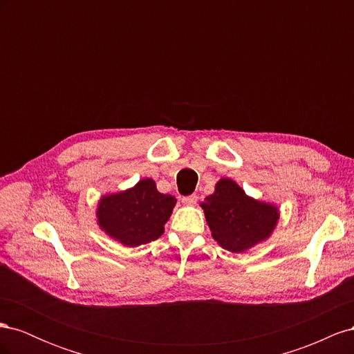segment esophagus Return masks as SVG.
<instances>
[{"instance_id": "1", "label": "esophagus", "mask_w": 354, "mask_h": 354, "mask_svg": "<svg viewBox=\"0 0 354 354\" xmlns=\"http://www.w3.org/2000/svg\"><path fill=\"white\" fill-rule=\"evenodd\" d=\"M196 201H198L196 195H189V196H185L183 199H181V202H183L185 205H187V207H194L195 203H196Z\"/></svg>"}]
</instances>
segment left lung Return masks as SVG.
Wrapping results in <instances>:
<instances>
[{
	"label": "left lung",
	"instance_id": "1",
	"mask_svg": "<svg viewBox=\"0 0 354 354\" xmlns=\"http://www.w3.org/2000/svg\"><path fill=\"white\" fill-rule=\"evenodd\" d=\"M201 207L212 238L230 252H243L266 241L279 220L277 207L248 196L230 178H221Z\"/></svg>",
	"mask_w": 354,
	"mask_h": 354
}]
</instances>
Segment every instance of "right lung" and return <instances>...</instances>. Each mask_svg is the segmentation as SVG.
I'll list each match as a JSON object with an SVG mask.
<instances>
[{
	"instance_id": "right-lung-1",
	"label": "right lung",
	"mask_w": 354,
	"mask_h": 354,
	"mask_svg": "<svg viewBox=\"0 0 354 354\" xmlns=\"http://www.w3.org/2000/svg\"><path fill=\"white\" fill-rule=\"evenodd\" d=\"M176 198L158 192L152 178H143L120 194L106 195L97 205L100 229L125 246L156 241L164 233Z\"/></svg>"
}]
</instances>
